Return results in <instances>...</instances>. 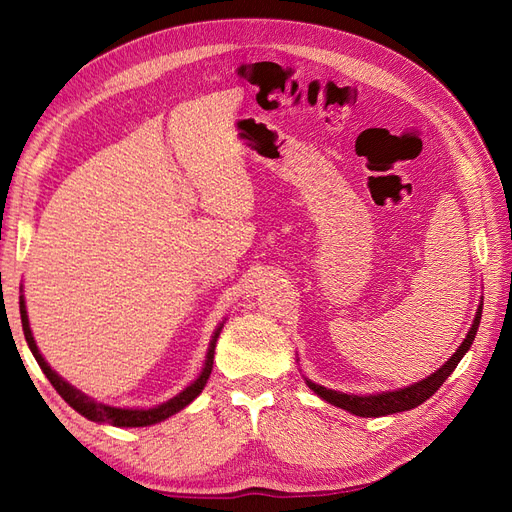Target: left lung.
I'll return each instance as SVG.
<instances>
[{
	"label": "left lung",
	"instance_id": "left-lung-1",
	"mask_svg": "<svg viewBox=\"0 0 512 512\" xmlns=\"http://www.w3.org/2000/svg\"><path fill=\"white\" fill-rule=\"evenodd\" d=\"M480 314H483V301L478 303L476 316H474V322H472V327H470L466 339H463L461 346L453 352L451 359H448L440 369L433 371L431 376L418 380L410 386H404V389L382 391V393H371V395H354V393H339V391L327 389V386H320V384L307 380V378H305V382H307L309 389H312L320 399L329 401L331 406H337V408H342V410H346L350 414H356V416H365V418L374 416L376 418V416H386V414L412 410L416 406H421L423 401H427L433 393L440 389L444 380L453 374L455 367L463 359V354L470 350L474 337H476V331H478V324H480Z\"/></svg>",
	"mask_w": 512,
	"mask_h": 512
}]
</instances>
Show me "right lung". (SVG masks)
<instances>
[{"label": "right lung", "mask_w": 512, "mask_h": 512, "mask_svg": "<svg viewBox=\"0 0 512 512\" xmlns=\"http://www.w3.org/2000/svg\"><path fill=\"white\" fill-rule=\"evenodd\" d=\"M19 309H21V322H23V333H25V342L32 350L34 359L38 361L40 369L44 371V376L49 378V382L55 386V391L64 397L66 404L70 408H74L81 416L89 418V421L94 423H106V425H115V427H149V425H156L160 421H166L168 416H173L177 412H181L185 406H190L192 401L203 393L205 384L211 376V369H213V354H215V344H218V337L224 329V322L226 318L215 327L213 335H211V342L207 348V356H205V365L200 369V374L196 376L194 382H190L185 389L175 395L173 399L164 401L160 406H153V408H117V406H108L102 404V401H96L94 397H89L85 393H81L76 386H72L68 380L61 378L57 371L44 361V356L40 354L38 346H36V339L32 329H29V318H27V307H25V297H23V288H21V297H19Z\"/></svg>", "instance_id": "right-lung-1"}]
</instances>
